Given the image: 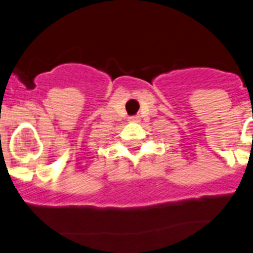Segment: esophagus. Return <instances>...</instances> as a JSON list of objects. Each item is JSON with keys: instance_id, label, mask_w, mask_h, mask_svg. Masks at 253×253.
<instances>
[{"instance_id": "esophagus-1", "label": "esophagus", "mask_w": 253, "mask_h": 253, "mask_svg": "<svg viewBox=\"0 0 253 253\" xmlns=\"http://www.w3.org/2000/svg\"><path fill=\"white\" fill-rule=\"evenodd\" d=\"M138 116H131V118H129V121H138Z\"/></svg>"}]
</instances>
